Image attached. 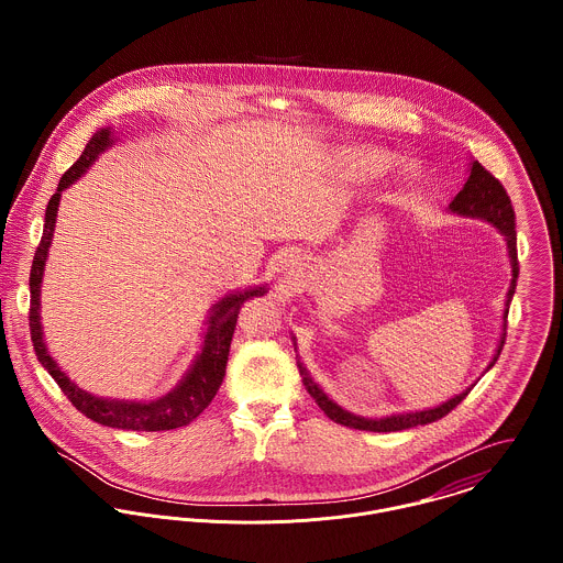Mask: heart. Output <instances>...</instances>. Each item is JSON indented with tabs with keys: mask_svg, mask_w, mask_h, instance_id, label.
<instances>
[{
	"mask_svg": "<svg viewBox=\"0 0 563 563\" xmlns=\"http://www.w3.org/2000/svg\"><path fill=\"white\" fill-rule=\"evenodd\" d=\"M344 161L349 164L351 173L360 177L379 173L388 164V158L375 150H349L344 154Z\"/></svg>",
	"mask_w": 563,
	"mask_h": 563,
	"instance_id": "1",
	"label": "heart"
}]
</instances>
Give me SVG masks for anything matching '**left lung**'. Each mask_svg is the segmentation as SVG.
Segmentation results:
<instances>
[{"mask_svg": "<svg viewBox=\"0 0 563 563\" xmlns=\"http://www.w3.org/2000/svg\"><path fill=\"white\" fill-rule=\"evenodd\" d=\"M449 212L457 214V217H464V219H479L483 223H489L492 228H496L500 232V236L505 239V244H507V255H509V266H511V284H509L507 299H505V310H503V333H500L496 353H494L489 366L485 368V371H489L496 364V360H498V355L503 351V344H505L507 312H509V303L514 299L516 279H518V251H516V221H514L516 217H514V208H511V201H509L503 184L492 173H487L479 162L471 161L468 179H466L464 188L455 195V199L449 203ZM292 344H295V351H297V338L295 335H292ZM297 366H299V373L303 377L306 390L310 393V397L314 401L319 402V407L333 422L351 427V429L377 431V433L402 431V429H409V427L435 422L442 416H446L453 407H457L460 402L464 401L466 395L475 386L473 384L464 393L455 395L453 399H449V401H444L442 405H438V407H427V409H420V411L393 413V416H384V418H364V416H357V413L340 407L333 399H329V395H324L321 386L310 377V373H308V368L303 366L301 360H297Z\"/></svg>", "mask_w": 563, "mask_h": 563, "instance_id": "1", "label": "left lung"}]
</instances>
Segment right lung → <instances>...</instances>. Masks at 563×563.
<instances>
[{
	"label": "right lung",
	"mask_w": 563,
	"mask_h": 563,
	"mask_svg": "<svg viewBox=\"0 0 563 563\" xmlns=\"http://www.w3.org/2000/svg\"><path fill=\"white\" fill-rule=\"evenodd\" d=\"M117 143L112 128H101L92 134V139L86 143L80 158L60 177L56 192L52 195L47 210H45V225H43V239L36 246L32 271H30V333L32 344L36 351L38 362L43 368L54 377V382L60 386V390L67 395V399L76 405L86 418L112 427V429H128V431H168L177 427H186L192 422L210 402L214 399L217 390L223 384L228 355L232 335L236 329V319L241 312V306L251 297H264L268 292V286H251L244 290H234L219 299L210 317L206 321L201 351L197 353L195 362L186 371V375L179 379V384L166 393L161 399L154 401H125V399H106L95 397L86 390H81L76 382L69 379V375L58 366V362L49 355L45 338H43V324H41V284L43 273L49 255V246L56 230V217L63 190L76 184L81 175L97 162V158L110 150Z\"/></svg>",
	"instance_id": "add662e5"
}]
</instances>
